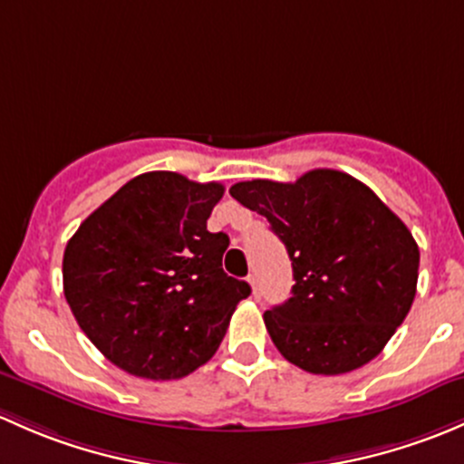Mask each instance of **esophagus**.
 Here are the masks:
<instances>
[{
	"mask_svg": "<svg viewBox=\"0 0 464 464\" xmlns=\"http://www.w3.org/2000/svg\"><path fill=\"white\" fill-rule=\"evenodd\" d=\"M247 284H250L252 288V297L259 299L261 293H259V279H256V275H247Z\"/></svg>",
	"mask_w": 464,
	"mask_h": 464,
	"instance_id": "esophagus-1",
	"label": "esophagus"
}]
</instances>
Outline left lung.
Wrapping results in <instances>:
<instances>
[{"instance_id": "left-lung-1", "label": "left lung", "mask_w": 464, "mask_h": 464, "mask_svg": "<svg viewBox=\"0 0 464 464\" xmlns=\"http://www.w3.org/2000/svg\"><path fill=\"white\" fill-rule=\"evenodd\" d=\"M230 194L270 223L293 261V297L266 310L290 364L342 375L369 364L409 314L420 250L371 188L337 169L295 183L243 180Z\"/></svg>"}]
</instances>
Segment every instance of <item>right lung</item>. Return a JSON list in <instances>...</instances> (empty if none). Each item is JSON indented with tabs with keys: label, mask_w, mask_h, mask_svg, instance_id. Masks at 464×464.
Masks as SVG:
<instances>
[{
	"label": "right lung",
	"mask_w": 464,
	"mask_h": 464,
	"mask_svg": "<svg viewBox=\"0 0 464 464\" xmlns=\"http://www.w3.org/2000/svg\"><path fill=\"white\" fill-rule=\"evenodd\" d=\"M226 192L176 171L122 185L69 238L64 297L93 346L145 380H179L226 337L250 285L223 272L230 238L208 218Z\"/></svg>",
	"instance_id": "add662e5"
}]
</instances>
